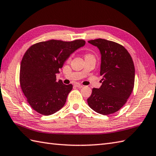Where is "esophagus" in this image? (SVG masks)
Returning <instances> with one entry per match:
<instances>
[{
	"mask_svg": "<svg viewBox=\"0 0 156 156\" xmlns=\"http://www.w3.org/2000/svg\"><path fill=\"white\" fill-rule=\"evenodd\" d=\"M75 86H76V87H78V88H82V87H84L83 85H81V84H76Z\"/></svg>",
	"mask_w": 156,
	"mask_h": 156,
	"instance_id": "esophagus-1",
	"label": "esophagus"
}]
</instances>
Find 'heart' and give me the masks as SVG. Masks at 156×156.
Returning a JSON list of instances; mask_svg holds the SVG:
<instances>
[{"label":"heart","instance_id":"1","mask_svg":"<svg viewBox=\"0 0 156 156\" xmlns=\"http://www.w3.org/2000/svg\"><path fill=\"white\" fill-rule=\"evenodd\" d=\"M90 55V54H87V55H86V56H87V55ZM71 58H72V57H71V56H70V57H69V59H69H69H71Z\"/></svg>","mask_w":156,"mask_h":156}]
</instances>
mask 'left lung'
I'll return each mask as SVG.
<instances>
[{
    "label": "left lung",
    "mask_w": 156,
    "mask_h": 156,
    "mask_svg": "<svg viewBox=\"0 0 156 156\" xmlns=\"http://www.w3.org/2000/svg\"><path fill=\"white\" fill-rule=\"evenodd\" d=\"M88 43L97 46L101 54L99 88H92L88 104L99 114L107 115L118 111L127 101L133 90L135 66L131 55L123 46L104 39Z\"/></svg>",
    "instance_id": "left-lung-1"
}]
</instances>
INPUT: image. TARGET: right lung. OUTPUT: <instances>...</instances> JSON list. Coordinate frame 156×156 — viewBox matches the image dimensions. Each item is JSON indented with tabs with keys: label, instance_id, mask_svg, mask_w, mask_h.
I'll return each mask as SVG.
<instances>
[{
	"label": "right lung",
	"instance_id": "1",
	"mask_svg": "<svg viewBox=\"0 0 156 156\" xmlns=\"http://www.w3.org/2000/svg\"><path fill=\"white\" fill-rule=\"evenodd\" d=\"M84 45V39H51L32 45L26 51L20 67V85L28 103L38 113L50 115L64 107L73 86L56 80V74L70 54Z\"/></svg>",
	"mask_w": 156,
	"mask_h": 156
}]
</instances>
